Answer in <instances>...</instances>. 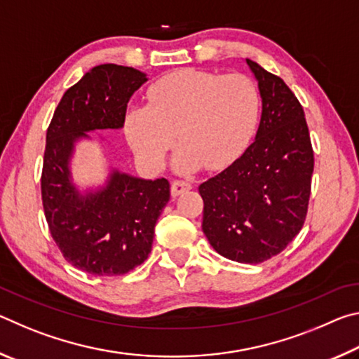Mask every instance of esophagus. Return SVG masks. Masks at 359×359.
Instances as JSON below:
<instances>
[{
	"mask_svg": "<svg viewBox=\"0 0 359 359\" xmlns=\"http://www.w3.org/2000/svg\"><path fill=\"white\" fill-rule=\"evenodd\" d=\"M188 190H191V185L188 182H182V180H174L171 184V194L172 196H179V194L185 193Z\"/></svg>",
	"mask_w": 359,
	"mask_h": 359,
	"instance_id": "34e87169",
	"label": "esophagus"
}]
</instances>
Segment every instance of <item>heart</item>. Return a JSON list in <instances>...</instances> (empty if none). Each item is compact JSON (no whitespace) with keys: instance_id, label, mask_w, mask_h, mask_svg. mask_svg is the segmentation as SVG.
I'll return each instance as SVG.
<instances>
[{"instance_id":"b5f03b06","label":"heart","mask_w":359,"mask_h":359,"mask_svg":"<svg viewBox=\"0 0 359 359\" xmlns=\"http://www.w3.org/2000/svg\"><path fill=\"white\" fill-rule=\"evenodd\" d=\"M259 117V92L244 74H214L180 69L158 79L149 88V104L125 111L123 130L144 163L160 168L172 147L179 149V172L222 169L247 147Z\"/></svg>"}]
</instances>
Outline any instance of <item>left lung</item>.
<instances>
[{
  "instance_id": "1",
  "label": "left lung",
  "mask_w": 359,
  "mask_h": 359,
  "mask_svg": "<svg viewBox=\"0 0 359 359\" xmlns=\"http://www.w3.org/2000/svg\"><path fill=\"white\" fill-rule=\"evenodd\" d=\"M261 98L255 141L199 185L203 231L217 253L257 264L280 253L306 220L313 150L302 106L280 77L245 58Z\"/></svg>"
}]
</instances>
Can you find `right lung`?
I'll use <instances>...</instances> for the list:
<instances>
[{"label": "right lung", "instance_id": "1", "mask_svg": "<svg viewBox=\"0 0 359 359\" xmlns=\"http://www.w3.org/2000/svg\"><path fill=\"white\" fill-rule=\"evenodd\" d=\"M147 74L100 65L66 90L47 130L41 191L46 220L63 257L93 276H120L147 259L155 224L171 188L166 179H142L111 166L104 184L79 187L71 161L88 133L123 128L133 93Z\"/></svg>", "mask_w": 359, "mask_h": 359}]
</instances>
